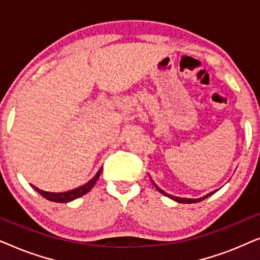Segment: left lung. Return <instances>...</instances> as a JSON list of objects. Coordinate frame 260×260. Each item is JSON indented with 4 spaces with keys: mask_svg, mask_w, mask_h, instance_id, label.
I'll return each mask as SVG.
<instances>
[{
    "mask_svg": "<svg viewBox=\"0 0 260 260\" xmlns=\"http://www.w3.org/2000/svg\"><path fill=\"white\" fill-rule=\"evenodd\" d=\"M150 180H151V182H152V184H154L155 186V188L156 189H157L159 193H162L163 195H166V197H168L169 199H172V200H174V201H176V202H179V204H197V202H200V201H202V200H205L206 198H208V197H211V195L213 194V193H215V190L214 191H212V193H208L207 195H205V197H202V198H199V199H186V198H179V197H174V195H170V194H168V193H166L165 190H162L161 188H159L157 184H156L154 181H152V179L150 177Z\"/></svg>",
    "mask_w": 260,
    "mask_h": 260,
    "instance_id": "obj_1",
    "label": "left lung"
}]
</instances>
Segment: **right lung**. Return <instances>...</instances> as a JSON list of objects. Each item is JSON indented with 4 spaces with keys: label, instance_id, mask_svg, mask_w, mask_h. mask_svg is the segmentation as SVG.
<instances>
[{
    "label": "right lung",
    "instance_id": "right-lung-1",
    "mask_svg": "<svg viewBox=\"0 0 260 260\" xmlns=\"http://www.w3.org/2000/svg\"><path fill=\"white\" fill-rule=\"evenodd\" d=\"M102 170H103V167L98 170V173L95 174V175L92 177V179L88 181L87 183H85V184H83V186L76 188V189L63 191V193H52V191H45L42 189H39V188L33 186V184H31V187H33L39 194L42 195V197H44L45 199H47V200H49V201L60 202V204H66V202H71V201L76 200V199L83 197V195L86 194L87 191H90L92 189V187L94 186L95 182H97L98 177L101 176Z\"/></svg>",
    "mask_w": 260,
    "mask_h": 260
}]
</instances>
